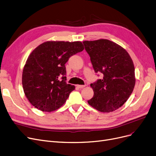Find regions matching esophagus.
<instances>
[{"instance_id":"1","label":"esophagus","mask_w":156,"mask_h":156,"mask_svg":"<svg viewBox=\"0 0 156 156\" xmlns=\"http://www.w3.org/2000/svg\"><path fill=\"white\" fill-rule=\"evenodd\" d=\"M85 87H86V85H77V87L79 88H80V89L83 88Z\"/></svg>"}]
</instances>
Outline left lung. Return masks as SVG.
<instances>
[{"mask_svg":"<svg viewBox=\"0 0 156 156\" xmlns=\"http://www.w3.org/2000/svg\"><path fill=\"white\" fill-rule=\"evenodd\" d=\"M83 43L95 73L103 76L90 84L94 96L88 103L101 112L115 111L129 98L135 86L132 58L124 48L109 40L87 41Z\"/></svg>","mask_w":156,"mask_h":156,"instance_id":"left-lung-1","label":"left lung"}]
</instances>
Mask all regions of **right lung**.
Returning <instances> with one entry per match:
<instances>
[{"instance_id": "add662e5", "label": "right lung", "mask_w": 156, "mask_h": 156, "mask_svg": "<svg viewBox=\"0 0 156 156\" xmlns=\"http://www.w3.org/2000/svg\"><path fill=\"white\" fill-rule=\"evenodd\" d=\"M81 42L48 41L31 52L23 72V87L30 103L43 112L61 107L75 89L66 83L65 64L82 51Z\"/></svg>"}]
</instances>
